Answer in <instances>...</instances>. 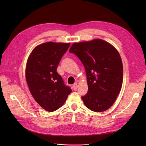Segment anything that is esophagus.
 I'll use <instances>...</instances> for the list:
<instances>
[{"mask_svg":"<svg viewBox=\"0 0 146 146\" xmlns=\"http://www.w3.org/2000/svg\"><path fill=\"white\" fill-rule=\"evenodd\" d=\"M77 87H78V85H77V84H74V85H72V88H73L74 90H76Z\"/></svg>","mask_w":146,"mask_h":146,"instance_id":"1","label":"esophagus"}]
</instances>
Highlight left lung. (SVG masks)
Returning <instances> with one entry per match:
<instances>
[{"mask_svg":"<svg viewBox=\"0 0 146 146\" xmlns=\"http://www.w3.org/2000/svg\"><path fill=\"white\" fill-rule=\"evenodd\" d=\"M69 52L76 55L85 66L88 91L82 97L86 107L102 112L115 102L122 88L123 66L119 53L100 39L74 43Z\"/></svg>","mask_w":146,"mask_h":146,"instance_id":"left-lung-1","label":"left lung"}]
</instances>
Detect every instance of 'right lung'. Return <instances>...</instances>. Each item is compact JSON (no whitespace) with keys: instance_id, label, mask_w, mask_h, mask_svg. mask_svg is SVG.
Segmentation results:
<instances>
[{"instance_id":"1","label":"right lung","mask_w":146,"mask_h":146,"mask_svg":"<svg viewBox=\"0 0 146 146\" xmlns=\"http://www.w3.org/2000/svg\"><path fill=\"white\" fill-rule=\"evenodd\" d=\"M70 45V43H43L35 47L28 58L25 78L30 93L47 111L60 108L72 91L56 72L60 61Z\"/></svg>"}]
</instances>
